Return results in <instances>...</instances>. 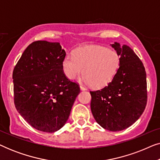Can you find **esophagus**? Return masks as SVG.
<instances>
[{"label": "esophagus", "instance_id": "1", "mask_svg": "<svg viewBox=\"0 0 160 160\" xmlns=\"http://www.w3.org/2000/svg\"><path fill=\"white\" fill-rule=\"evenodd\" d=\"M80 89H81V90H86V88H85V87H84V86H82V85H80Z\"/></svg>", "mask_w": 160, "mask_h": 160}]
</instances>
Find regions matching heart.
Returning <instances> with one entry per match:
<instances>
[{"label":"heart","instance_id":"obj_1","mask_svg":"<svg viewBox=\"0 0 160 160\" xmlns=\"http://www.w3.org/2000/svg\"><path fill=\"white\" fill-rule=\"evenodd\" d=\"M120 62V56L114 50L90 45L78 48L74 51L73 56L65 57L62 68L68 79L73 80L83 72L84 83L95 88H101L112 81Z\"/></svg>","mask_w":160,"mask_h":160}]
</instances>
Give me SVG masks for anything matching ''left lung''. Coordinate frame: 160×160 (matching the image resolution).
Wrapping results in <instances>:
<instances>
[{
  "label": "left lung",
  "mask_w": 160,
  "mask_h": 160,
  "mask_svg": "<svg viewBox=\"0 0 160 160\" xmlns=\"http://www.w3.org/2000/svg\"><path fill=\"white\" fill-rule=\"evenodd\" d=\"M120 56V65L112 81L103 88L90 91L91 111L95 121L117 132L134 124L147 102L146 73L143 62L130 47L111 44Z\"/></svg>",
  "instance_id": "8db88e82"
}]
</instances>
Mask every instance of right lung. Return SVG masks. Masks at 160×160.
<instances>
[{
  "label": "right lung",
  "instance_id": "add662e5",
  "mask_svg": "<svg viewBox=\"0 0 160 160\" xmlns=\"http://www.w3.org/2000/svg\"><path fill=\"white\" fill-rule=\"evenodd\" d=\"M66 53L60 43L37 41L26 48L13 71L17 111L36 130L54 132L66 123L80 88L63 73Z\"/></svg>",
  "mask_w": 160,
  "mask_h": 160
}]
</instances>
